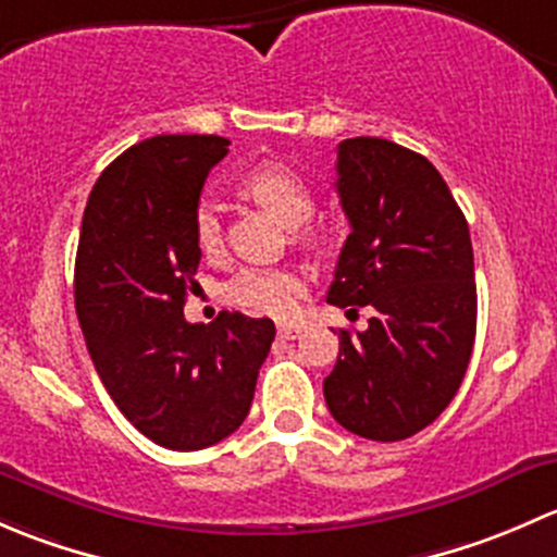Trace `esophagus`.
I'll list each match as a JSON object with an SVG mask.
<instances>
[{"label":"esophagus","instance_id":"esophagus-1","mask_svg":"<svg viewBox=\"0 0 557 557\" xmlns=\"http://www.w3.org/2000/svg\"><path fill=\"white\" fill-rule=\"evenodd\" d=\"M301 334V325H294V323H283L277 325V336L280 339H296V336Z\"/></svg>","mask_w":557,"mask_h":557}]
</instances>
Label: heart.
Here are the masks:
<instances>
[{"label":"heart","instance_id":"heart-1","mask_svg":"<svg viewBox=\"0 0 557 557\" xmlns=\"http://www.w3.org/2000/svg\"><path fill=\"white\" fill-rule=\"evenodd\" d=\"M243 190L258 205L267 207L285 226H301L314 212L312 185L283 164H263L243 180ZM194 243L205 256L223 250L221 207L212 199H201L194 210ZM305 294V280L294 269L250 267L243 269L226 285V299L232 305L272 318H290L299 310Z\"/></svg>","mask_w":557,"mask_h":557}]
</instances>
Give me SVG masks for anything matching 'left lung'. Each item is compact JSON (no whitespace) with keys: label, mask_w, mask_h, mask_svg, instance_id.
Returning a JSON list of instances; mask_svg holds the SVG:
<instances>
[{"label":"left lung","mask_w":557,"mask_h":557,"mask_svg":"<svg viewBox=\"0 0 557 557\" xmlns=\"http://www.w3.org/2000/svg\"><path fill=\"white\" fill-rule=\"evenodd\" d=\"M336 194L350 221L325 301L372 307L369 329L339 331L323 396L336 423L398 442L434 423L463 383L476 331L469 223L425 156L391 139L336 148Z\"/></svg>","instance_id":"8db88e82"}]
</instances>
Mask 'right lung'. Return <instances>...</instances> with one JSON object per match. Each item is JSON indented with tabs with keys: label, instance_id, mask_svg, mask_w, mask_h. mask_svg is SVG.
<instances>
[{
	"label": "right lung",
	"instance_id": "1",
	"mask_svg": "<svg viewBox=\"0 0 557 557\" xmlns=\"http://www.w3.org/2000/svg\"><path fill=\"white\" fill-rule=\"evenodd\" d=\"M215 134H161L123 150L83 212L75 307L99 377L128 423L170 450H205L243 425L274 339L269 318L188 323L201 250L194 210L228 153Z\"/></svg>",
	"mask_w": 557,
	"mask_h": 557
}]
</instances>
